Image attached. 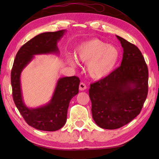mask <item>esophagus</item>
Here are the masks:
<instances>
[{
  "instance_id": "34e87169",
  "label": "esophagus",
  "mask_w": 159,
  "mask_h": 159,
  "mask_svg": "<svg viewBox=\"0 0 159 159\" xmlns=\"http://www.w3.org/2000/svg\"><path fill=\"white\" fill-rule=\"evenodd\" d=\"M86 88H87V86L84 83H80V85H79V90L80 91L82 90H85Z\"/></svg>"
}]
</instances>
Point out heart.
Here are the masks:
<instances>
[{
    "instance_id": "heart-1",
    "label": "heart",
    "mask_w": 159,
    "mask_h": 159,
    "mask_svg": "<svg viewBox=\"0 0 159 159\" xmlns=\"http://www.w3.org/2000/svg\"><path fill=\"white\" fill-rule=\"evenodd\" d=\"M118 56V51L114 46L107 45L98 39L83 42L76 51V59L87 63L88 74L95 80L104 79L111 73L117 63ZM69 63L72 66L76 64L72 58L69 59Z\"/></svg>"
}]
</instances>
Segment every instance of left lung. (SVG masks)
Here are the masks:
<instances>
[{
	"mask_svg": "<svg viewBox=\"0 0 159 159\" xmlns=\"http://www.w3.org/2000/svg\"><path fill=\"white\" fill-rule=\"evenodd\" d=\"M123 49L121 64L104 79L91 83L89 96L96 124L104 129L119 128L139 113L148 94L149 72L139 48L116 36Z\"/></svg>",
	"mask_w": 159,
	"mask_h": 159,
	"instance_id": "obj_1",
	"label": "left lung"
}]
</instances>
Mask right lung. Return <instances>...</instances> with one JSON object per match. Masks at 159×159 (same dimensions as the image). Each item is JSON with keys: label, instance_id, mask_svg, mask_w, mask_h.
<instances>
[{"label": "right lung", "instance_id": "add662e5", "mask_svg": "<svg viewBox=\"0 0 159 159\" xmlns=\"http://www.w3.org/2000/svg\"><path fill=\"white\" fill-rule=\"evenodd\" d=\"M66 30L42 33L29 40L16 55L11 71L13 100L27 124L38 130L55 131L66 123L67 110L71 99L79 93L80 79L77 76L63 77L58 80L50 101L39 108H28L24 103L20 75L34 55L58 53L57 41Z\"/></svg>", "mask_w": 159, "mask_h": 159}]
</instances>
